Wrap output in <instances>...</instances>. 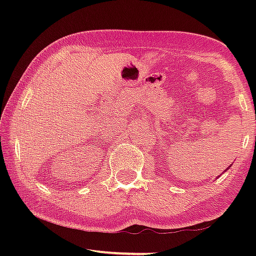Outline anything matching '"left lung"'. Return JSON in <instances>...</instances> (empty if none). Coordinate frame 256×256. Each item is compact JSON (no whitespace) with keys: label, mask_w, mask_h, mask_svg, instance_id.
<instances>
[{"label":"left lung","mask_w":256,"mask_h":256,"mask_svg":"<svg viewBox=\"0 0 256 256\" xmlns=\"http://www.w3.org/2000/svg\"><path fill=\"white\" fill-rule=\"evenodd\" d=\"M224 172H226V170H224Z\"/></svg>","instance_id":"1"}]
</instances>
